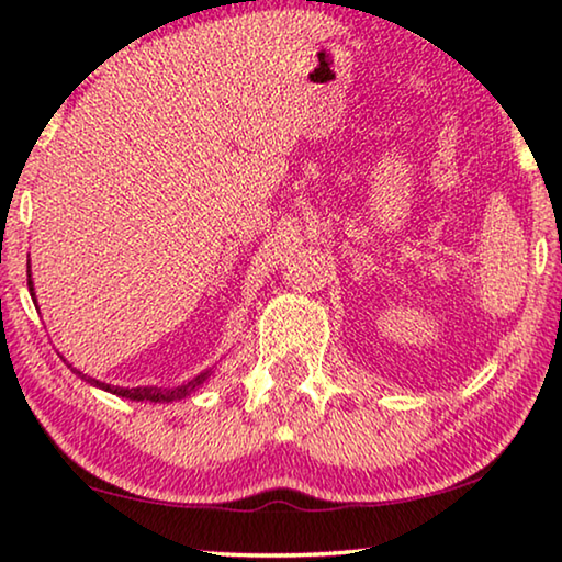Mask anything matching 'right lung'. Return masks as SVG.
<instances>
[{"label":"right lung","instance_id":"right-lung-1","mask_svg":"<svg viewBox=\"0 0 562 562\" xmlns=\"http://www.w3.org/2000/svg\"><path fill=\"white\" fill-rule=\"evenodd\" d=\"M30 290H32V280H30ZM81 374V372H76ZM83 376V374H81ZM211 376V372L205 374H198L195 379H190V382L173 386V389H158V386H136V389H123V386H111V384H101L97 379H87L89 384L99 386V389H106V392L116 394V396H126V398H136V402H176V398H183L190 392H195L198 386H201L205 379Z\"/></svg>","mask_w":562,"mask_h":562}]
</instances>
